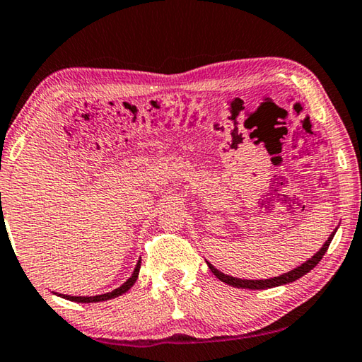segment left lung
<instances>
[{
    "mask_svg": "<svg viewBox=\"0 0 362 362\" xmlns=\"http://www.w3.org/2000/svg\"><path fill=\"white\" fill-rule=\"evenodd\" d=\"M337 229H339V227H335L331 235H329V238L325 242V245L321 246V250L316 251V255L310 257L308 261H305L302 265H299V267H296V269H293L291 272H286V274L278 275V276H274V278H265V280H243V278H235V276H230V275L223 274V272L214 267L211 262L206 261V265H208V267H210V270L213 272L214 276L219 278V280L224 281L226 284H230V286H233V288H242V289H269V288H276V286H281V284H288V283H293L296 280H299L300 276L307 275L310 270H313L315 265L318 264L321 259H322V256L326 255V251L329 248V245H331L332 238L335 235V232H337Z\"/></svg>",
    "mask_w": 362,
    "mask_h": 362,
    "instance_id": "left-lung-1",
    "label": "left lung"
}]
</instances>
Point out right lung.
Wrapping results in <instances>:
<instances>
[{
  "label": "right lung",
  "mask_w": 362,
  "mask_h": 362,
  "mask_svg": "<svg viewBox=\"0 0 362 362\" xmlns=\"http://www.w3.org/2000/svg\"><path fill=\"white\" fill-rule=\"evenodd\" d=\"M139 267H141V257H139V261L136 262V267L133 270V274L130 275L129 280H127L124 284H120L119 288L110 291V293H105V294H98V296H68V294H59V293H54L62 299H66V300H71V302H78V303H93V302H105V300H110L114 299V297H119L125 294L127 291H129L135 281L138 280V274H139Z\"/></svg>",
  "instance_id": "1"
}]
</instances>
